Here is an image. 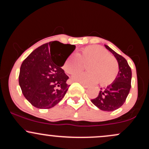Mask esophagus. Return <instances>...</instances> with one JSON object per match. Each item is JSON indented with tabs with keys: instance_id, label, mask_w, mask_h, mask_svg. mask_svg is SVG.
Returning <instances> with one entry per match:
<instances>
[{
	"instance_id": "esophagus-1",
	"label": "esophagus",
	"mask_w": 149,
	"mask_h": 149,
	"mask_svg": "<svg viewBox=\"0 0 149 149\" xmlns=\"http://www.w3.org/2000/svg\"><path fill=\"white\" fill-rule=\"evenodd\" d=\"M80 84H81L82 85H83V88H88V85H85V84H83V83H80Z\"/></svg>"
}]
</instances>
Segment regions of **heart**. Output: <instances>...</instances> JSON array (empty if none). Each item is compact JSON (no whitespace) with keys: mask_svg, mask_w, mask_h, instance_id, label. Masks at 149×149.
Returning a JSON list of instances; mask_svg holds the SVG:
<instances>
[{"mask_svg":"<svg viewBox=\"0 0 149 149\" xmlns=\"http://www.w3.org/2000/svg\"><path fill=\"white\" fill-rule=\"evenodd\" d=\"M88 64V72L75 75L73 79L85 84L100 83L102 86H108L116 80L119 66L116 58L100 45H88L80 53L70 54L63 65V69L69 74L73 75L83 69V63Z\"/></svg>","mask_w":149,"mask_h":149,"instance_id":"obj_1","label":"heart"}]
</instances>
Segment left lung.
Masks as SVG:
<instances>
[{"instance_id":"obj_1","label":"left lung","mask_w":149,"mask_h":149,"mask_svg":"<svg viewBox=\"0 0 149 149\" xmlns=\"http://www.w3.org/2000/svg\"><path fill=\"white\" fill-rule=\"evenodd\" d=\"M109 49L117 59L119 71L113 83L105 88H101L97 98L91 102L99 109L105 111H113L119 109L125 102L131 88L132 71L127 60L108 45Z\"/></svg>"}]
</instances>
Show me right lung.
<instances>
[{"label":"right lung","mask_w":149,"mask_h":149,"mask_svg":"<svg viewBox=\"0 0 149 149\" xmlns=\"http://www.w3.org/2000/svg\"><path fill=\"white\" fill-rule=\"evenodd\" d=\"M76 46L51 41L38 47L24 60L19 83L24 96L38 109H50L66 95L69 77L61 69Z\"/></svg>","instance_id":"1"}]
</instances>
